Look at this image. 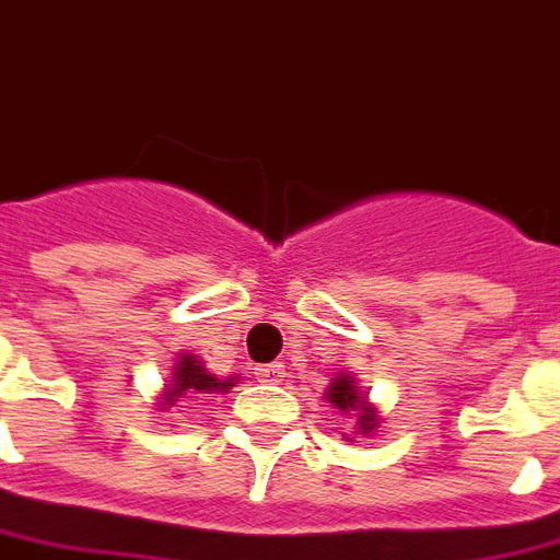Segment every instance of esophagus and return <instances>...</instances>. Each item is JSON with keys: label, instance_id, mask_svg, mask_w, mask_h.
Instances as JSON below:
<instances>
[{"label": "esophagus", "instance_id": "34e87169", "mask_svg": "<svg viewBox=\"0 0 560 560\" xmlns=\"http://www.w3.org/2000/svg\"><path fill=\"white\" fill-rule=\"evenodd\" d=\"M255 375L264 378V382H279L281 375H284V366L279 361H272V364H264V366H255Z\"/></svg>", "mask_w": 560, "mask_h": 560}]
</instances>
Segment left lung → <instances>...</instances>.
Here are the masks:
<instances>
[{"instance_id": "left-lung-1", "label": "left lung", "mask_w": 560, "mask_h": 560, "mask_svg": "<svg viewBox=\"0 0 560 560\" xmlns=\"http://www.w3.org/2000/svg\"><path fill=\"white\" fill-rule=\"evenodd\" d=\"M328 402L337 405V408H343V411L355 408L358 394L352 390V378H349V375H343V378H335V384L328 387ZM358 425L364 429V434L373 432V425H375L373 408H366V405L361 408V413H358Z\"/></svg>"}]
</instances>
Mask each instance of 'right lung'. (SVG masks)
<instances>
[{"label": "right lung", "mask_w": 560, "mask_h": 560, "mask_svg": "<svg viewBox=\"0 0 560 560\" xmlns=\"http://www.w3.org/2000/svg\"><path fill=\"white\" fill-rule=\"evenodd\" d=\"M232 382H220V378H213L211 373H205L202 361H196V355H182V364L176 370V384H173V390L166 394V402L173 405L176 402V396L190 394L194 399L196 394H208V390H229Z\"/></svg>", "instance_id": "1"}]
</instances>
